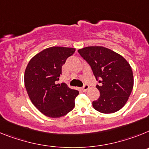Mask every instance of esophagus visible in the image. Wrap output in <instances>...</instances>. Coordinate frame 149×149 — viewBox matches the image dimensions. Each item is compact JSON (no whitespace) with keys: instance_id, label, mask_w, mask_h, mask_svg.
Wrapping results in <instances>:
<instances>
[{"instance_id":"obj_1","label":"esophagus","mask_w":149,"mask_h":149,"mask_svg":"<svg viewBox=\"0 0 149 149\" xmlns=\"http://www.w3.org/2000/svg\"><path fill=\"white\" fill-rule=\"evenodd\" d=\"M89 88H90V87H89V85H84V87L82 88V90L84 92H86V91H87L89 89Z\"/></svg>"}]
</instances>
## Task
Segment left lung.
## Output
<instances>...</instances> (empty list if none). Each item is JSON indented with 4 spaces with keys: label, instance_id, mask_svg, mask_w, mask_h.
<instances>
[{
    "label": "left lung",
    "instance_id": "8db88e82",
    "mask_svg": "<svg viewBox=\"0 0 149 149\" xmlns=\"http://www.w3.org/2000/svg\"><path fill=\"white\" fill-rule=\"evenodd\" d=\"M78 52L91 66L96 79H100V85L96 86L100 95L93 101V107L105 114L121 109L134 87L133 71L128 62L121 55L103 46H88Z\"/></svg>",
    "mask_w": 149,
    "mask_h": 149
}]
</instances>
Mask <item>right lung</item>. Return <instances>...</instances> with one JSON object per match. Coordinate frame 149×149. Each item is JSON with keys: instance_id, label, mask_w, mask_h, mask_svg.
Wrapping results in <instances>:
<instances>
[{"instance_id": "add662e5", "label": "right lung", "mask_w": 149, "mask_h": 149, "mask_svg": "<svg viewBox=\"0 0 149 149\" xmlns=\"http://www.w3.org/2000/svg\"><path fill=\"white\" fill-rule=\"evenodd\" d=\"M75 51L74 48H47L34 55L27 65L24 85L28 96L36 108L48 117H62L74 108L78 91L56 82L63 64Z\"/></svg>"}]
</instances>
